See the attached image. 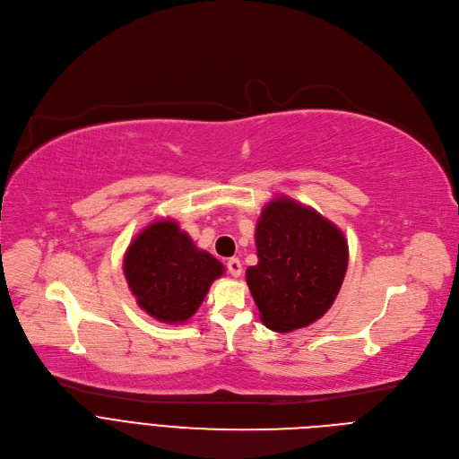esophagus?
<instances>
[{"label": "esophagus", "instance_id": "obj_1", "mask_svg": "<svg viewBox=\"0 0 459 459\" xmlns=\"http://www.w3.org/2000/svg\"><path fill=\"white\" fill-rule=\"evenodd\" d=\"M227 269H229V273H230L234 278L241 276V271H243L241 261H239L238 257H230V259L227 261Z\"/></svg>", "mask_w": 459, "mask_h": 459}]
</instances>
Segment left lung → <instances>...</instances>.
<instances>
[{
	"instance_id": "1",
	"label": "left lung",
	"mask_w": 459,
	"mask_h": 459,
	"mask_svg": "<svg viewBox=\"0 0 459 459\" xmlns=\"http://www.w3.org/2000/svg\"><path fill=\"white\" fill-rule=\"evenodd\" d=\"M255 250L257 265L245 276L267 329L292 333L333 307L349 265L347 239L334 223L281 195L261 211Z\"/></svg>"
}]
</instances>
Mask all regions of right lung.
<instances>
[{
  "instance_id": "obj_1",
  "label": "right lung",
  "mask_w": 459,
  "mask_h": 459,
  "mask_svg": "<svg viewBox=\"0 0 459 459\" xmlns=\"http://www.w3.org/2000/svg\"><path fill=\"white\" fill-rule=\"evenodd\" d=\"M123 273L138 305L154 319L185 323L204 303L223 264L194 245L174 220L145 227L128 245Z\"/></svg>"
}]
</instances>
